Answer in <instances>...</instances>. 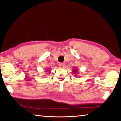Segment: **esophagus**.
I'll return each mask as SVG.
<instances>
[{
  "instance_id": "34e87169",
  "label": "esophagus",
  "mask_w": 121,
  "mask_h": 121,
  "mask_svg": "<svg viewBox=\"0 0 121 121\" xmlns=\"http://www.w3.org/2000/svg\"><path fill=\"white\" fill-rule=\"evenodd\" d=\"M64 65H65V64H64V63L60 62L59 63V66L61 67V68H63Z\"/></svg>"
}]
</instances>
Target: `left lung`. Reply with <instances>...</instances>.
Segmentation results:
<instances>
[{
  "instance_id": "obj_1",
  "label": "left lung",
  "mask_w": 121,
  "mask_h": 121,
  "mask_svg": "<svg viewBox=\"0 0 121 121\" xmlns=\"http://www.w3.org/2000/svg\"><path fill=\"white\" fill-rule=\"evenodd\" d=\"M74 71V72H74V73H75V71H75V70H74V71Z\"/></svg>"
}]
</instances>
